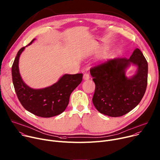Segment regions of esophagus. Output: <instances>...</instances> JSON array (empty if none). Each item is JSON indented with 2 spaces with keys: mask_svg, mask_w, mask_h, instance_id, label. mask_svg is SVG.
<instances>
[{
  "mask_svg": "<svg viewBox=\"0 0 160 160\" xmlns=\"http://www.w3.org/2000/svg\"><path fill=\"white\" fill-rule=\"evenodd\" d=\"M90 76L88 73L85 72V73H84V75H83V79H84V80H88V79H90Z\"/></svg>",
  "mask_w": 160,
  "mask_h": 160,
  "instance_id": "esophagus-1",
  "label": "esophagus"
}]
</instances>
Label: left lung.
Wrapping results in <instances>:
<instances>
[{"mask_svg":"<svg viewBox=\"0 0 160 160\" xmlns=\"http://www.w3.org/2000/svg\"><path fill=\"white\" fill-rule=\"evenodd\" d=\"M131 63L138 67L137 73L131 78L125 75ZM95 89L93 105L101 113L112 117L126 115L136 107L143 98L147 85L148 64L139 48L129 59H108L90 70Z\"/></svg>","mask_w":160,"mask_h":160,"instance_id":"8db88e82","label":"left lung"}]
</instances>
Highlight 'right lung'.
Wrapping results in <instances>:
<instances>
[{
  "mask_svg": "<svg viewBox=\"0 0 160 160\" xmlns=\"http://www.w3.org/2000/svg\"><path fill=\"white\" fill-rule=\"evenodd\" d=\"M24 48L25 47L18 51L11 68L15 90L21 104L30 113L40 117L50 118L63 113L68 104L71 93L81 82L82 73L65 74L56 83L43 89L31 88L22 81L18 69L19 57Z\"/></svg>",
  "mask_w": 160,
  "mask_h": 160,
  "instance_id": "obj_1",
  "label": "right lung"
}]
</instances>
